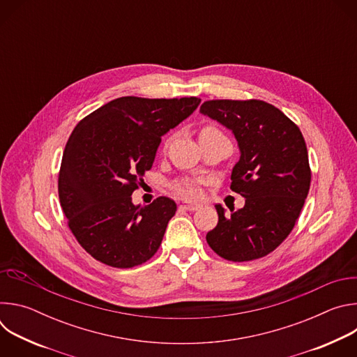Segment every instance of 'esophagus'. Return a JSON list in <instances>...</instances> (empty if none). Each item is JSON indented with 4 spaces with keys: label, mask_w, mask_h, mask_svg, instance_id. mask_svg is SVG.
<instances>
[{
    "label": "esophagus",
    "mask_w": 357,
    "mask_h": 357,
    "mask_svg": "<svg viewBox=\"0 0 357 357\" xmlns=\"http://www.w3.org/2000/svg\"><path fill=\"white\" fill-rule=\"evenodd\" d=\"M179 208L182 211H188V212H195L197 209H200V205H196V203H181Z\"/></svg>",
    "instance_id": "1"
}]
</instances>
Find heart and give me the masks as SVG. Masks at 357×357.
Here are the masks:
<instances>
[{"instance_id":"1","label":"heart","mask_w":357,"mask_h":357,"mask_svg":"<svg viewBox=\"0 0 357 357\" xmlns=\"http://www.w3.org/2000/svg\"><path fill=\"white\" fill-rule=\"evenodd\" d=\"M212 131H218L215 127L212 126H208V127H203L200 134H206V132H212ZM175 192L182 196V197H186V199H195L197 197V190L195 186H192L190 183H178L175 186Z\"/></svg>"}]
</instances>
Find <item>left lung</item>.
I'll return each mask as SVG.
<instances>
[{
	"mask_svg": "<svg viewBox=\"0 0 357 357\" xmlns=\"http://www.w3.org/2000/svg\"><path fill=\"white\" fill-rule=\"evenodd\" d=\"M205 114L234 134L240 160L230 189L245 197L244 208L225 213L208 244L225 260L241 263L274 251L294 229L311 185L308 149L298 126L263 100H209Z\"/></svg>",
	"mask_w": 357,
	"mask_h": 357,
	"instance_id": "1",
	"label": "left lung"
}]
</instances>
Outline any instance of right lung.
I'll return each instance as SVG.
<instances>
[{
	"mask_svg": "<svg viewBox=\"0 0 357 357\" xmlns=\"http://www.w3.org/2000/svg\"><path fill=\"white\" fill-rule=\"evenodd\" d=\"M199 103L197 97L126 96L75 127L63 151L59 200L73 236L97 261L131 268L160 248L176 203L160 196L135 206L131 195L152 168L161 137Z\"/></svg>",
	"mask_w": 357,
	"mask_h": 357,
	"instance_id": "right-lung-1",
	"label": "right lung"
}]
</instances>
